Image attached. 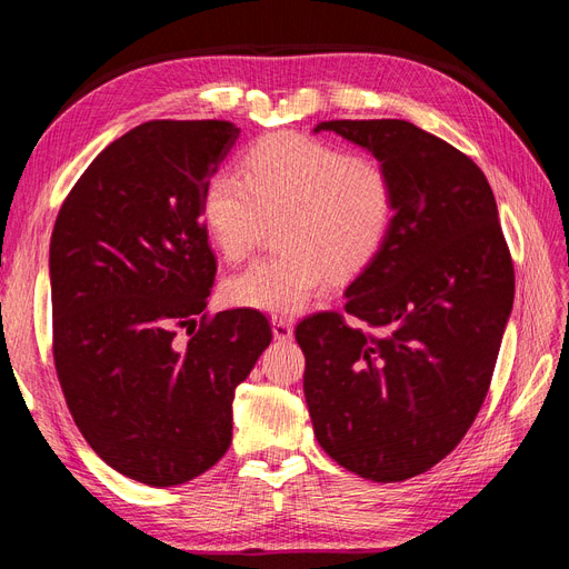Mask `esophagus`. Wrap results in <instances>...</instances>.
<instances>
[{"mask_svg": "<svg viewBox=\"0 0 569 569\" xmlns=\"http://www.w3.org/2000/svg\"><path fill=\"white\" fill-rule=\"evenodd\" d=\"M272 335L278 341H289L291 337H295V325H291V318L274 316L272 318Z\"/></svg>", "mask_w": 569, "mask_h": 569, "instance_id": "1", "label": "esophagus"}]
</instances>
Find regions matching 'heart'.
I'll list each match as a JSON object with an SVG mask.
<instances>
[{
    "label": "heart",
    "instance_id": "heart-1",
    "mask_svg": "<svg viewBox=\"0 0 569 569\" xmlns=\"http://www.w3.org/2000/svg\"><path fill=\"white\" fill-rule=\"evenodd\" d=\"M399 192L375 157L347 153L318 137L280 130L256 140L239 173L220 170L206 182L201 218L213 247L244 258L266 222L280 251L237 270L222 284L234 306L295 313L332 278L366 270L391 234Z\"/></svg>",
    "mask_w": 569,
    "mask_h": 569
}]
</instances>
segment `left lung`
Listing matches in <instances>:
<instances>
[{
  "mask_svg": "<svg viewBox=\"0 0 569 569\" xmlns=\"http://www.w3.org/2000/svg\"><path fill=\"white\" fill-rule=\"evenodd\" d=\"M393 176L399 211L343 311L297 325L303 393L325 453L372 481L435 468L487 399L515 270L479 166L408 120H325Z\"/></svg>",
  "mask_w": 569,
  "mask_h": 569,
  "instance_id": "8db88e82",
  "label": "left lung"
}]
</instances>
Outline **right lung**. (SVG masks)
Instances as JSON below:
<instances>
[{"label":"right lung","mask_w":569,"mask_h":569,"mask_svg":"<svg viewBox=\"0 0 569 569\" xmlns=\"http://www.w3.org/2000/svg\"><path fill=\"white\" fill-rule=\"evenodd\" d=\"M237 137L228 120L132 128L80 176L51 232L68 410L101 460L149 487L184 485L226 456L234 389L272 339L256 308L206 313L218 266L201 197Z\"/></svg>","instance_id":"add662e5"}]
</instances>
